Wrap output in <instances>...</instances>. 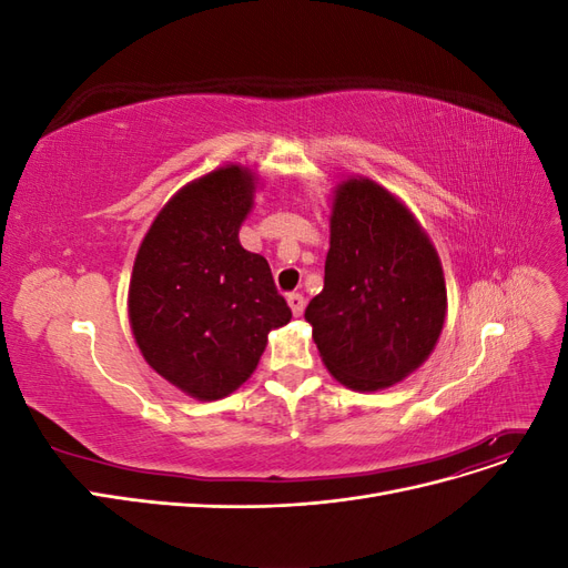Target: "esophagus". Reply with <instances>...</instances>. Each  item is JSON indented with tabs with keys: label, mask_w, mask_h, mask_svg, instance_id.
Returning a JSON list of instances; mask_svg holds the SVG:
<instances>
[{
	"label": "esophagus",
	"mask_w": 568,
	"mask_h": 568,
	"mask_svg": "<svg viewBox=\"0 0 568 568\" xmlns=\"http://www.w3.org/2000/svg\"><path fill=\"white\" fill-rule=\"evenodd\" d=\"M286 303H288V307H291V313H294L296 317L303 315V311H305V298H303V294H288V296H286Z\"/></svg>",
	"instance_id": "esophagus-1"
}]
</instances>
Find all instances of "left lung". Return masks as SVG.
<instances>
[{
    "instance_id": "1",
    "label": "left lung",
    "mask_w": 568,
    "mask_h": 568,
    "mask_svg": "<svg viewBox=\"0 0 568 568\" xmlns=\"http://www.w3.org/2000/svg\"><path fill=\"white\" fill-rule=\"evenodd\" d=\"M317 351L341 384L379 390L415 372L445 322L436 248L372 180L338 186L324 288L305 307Z\"/></svg>"
}]
</instances>
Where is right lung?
<instances>
[{"mask_svg": "<svg viewBox=\"0 0 568 568\" xmlns=\"http://www.w3.org/2000/svg\"><path fill=\"white\" fill-rule=\"evenodd\" d=\"M253 178L230 165L165 203L136 253L130 322L146 363L199 400L225 398L291 320L263 255L239 244Z\"/></svg>", "mask_w": 568, "mask_h": 568, "instance_id": "obj_1", "label": "right lung"}]
</instances>
